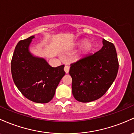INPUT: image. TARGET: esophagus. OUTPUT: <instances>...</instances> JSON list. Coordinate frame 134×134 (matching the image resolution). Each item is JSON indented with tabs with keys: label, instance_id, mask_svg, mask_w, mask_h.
I'll list each match as a JSON object with an SVG mask.
<instances>
[{
	"label": "esophagus",
	"instance_id": "esophagus-1",
	"mask_svg": "<svg viewBox=\"0 0 134 134\" xmlns=\"http://www.w3.org/2000/svg\"><path fill=\"white\" fill-rule=\"evenodd\" d=\"M69 69H70V67H69V66H67V65L65 66V67H64V70H65V72L66 74H67V73H69Z\"/></svg>",
	"mask_w": 134,
	"mask_h": 134
}]
</instances>
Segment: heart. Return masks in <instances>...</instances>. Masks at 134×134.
<instances>
[{
    "label": "heart",
    "instance_id": "obj_1",
    "mask_svg": "<svg viewBox=\"0 0 134 134\" xmlns=\"http://www.w3.org/2000/svg\"><path fill=\"white\" fill-rule=\"evenodd\" d=\"M83 44H85L83 49V55H85V54L88 53L91 51V49L92 48V46L91 44L86 43V42H83Z\"/></svg>",
    "mask_w": 134,
    "mask_h": 134
}]
</instances>
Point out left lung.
I'll use <instances>...</instances> for the list:
<instances>
[{
    "mask_svg": "<svg viewBox=\"0 0 134 134\" xmlns=\"http://www.w3.org/2000/svg\"><path fill=\"white\" fill-rule=\"evenodd\" d=\"M102 43L99 51L70 64L72 92L79 102H90L100 98L116 77L119 64L115 47L104 39Z\"/></svg>",
    "mask_w": 134,
    "mask_h": 134,
    "instance_id": "left-lung-1",
    "label": "left lung"
}]
</instances>
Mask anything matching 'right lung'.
<instances>
[{
    "mask_svg": "<svg viewBox=\"0 0 134 134\" xmlns=\"http://www.w3.org/2000/svg\"><path fill=\"white\" fill-rule=\"evenodd\" d=\"M34 37L30 36L17 44L11 60V74L18 89L26 98L44 104L53 98L65 72L64 65L52 67L45 59L30 52L29 46Z\"/></svg>",
    "mask_w": 134,
    "mask_h": 134,
    "instance_id": "1",
    "label": "right lung"
}]
</instances>
